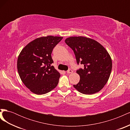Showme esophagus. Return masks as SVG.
Masks as SVG:
<instances>
[{"label": "esophagus", "instance_id": "1", "mask_svg": "<svg viewBox=\"0 0 130 130\" xmlns=\"http://www.w3.org/2000/svg\"><path fill=\"white\" fill-rule=\"evenodd\" d=\"M73 72V71L72 70H71V69H69V70H67V73L68 74H71Z\"/></svg>", "mask_w": 130, "mask_h": 130}]
</instances>
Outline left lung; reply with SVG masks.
I'll use <instances>...</instances> for the list:
<instances>
[{"label":"left lung","instance_id":"obj_1","mask_svg":"<svg viewBox=\"0 0 130 130\" xmlns=\"http://www.w3.org/2000/svg\"><path fill=\"white\" fill-rule=\"evenodd\" d=\"M65 42L73 50L77 64L84 66L76 70L80 80L74 87L84 94L100 91L107 83L112 70V60L108 52L99 43L87 37H70Z\"/></svg>","mask_w":130,"mask_h":130}]
</instances>
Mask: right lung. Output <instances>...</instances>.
<instances>
[{"instance_id":"right-lung-1","label":"right lung","mask_w":130,"mask_h":130,"mask_svg":"<svg viewBox=\"0 0 130 130\" xmlns=\"http://www.w3.org/2000/svg\"><path fill=\"white\" fill-rule=\"evenodd\" d=\"M63 37L48 36L35 39L26 45L19 54L17 69L26 87L38 95L55 88L60 73L52 66L53 49Z\"/></svg>"}]
</instances>
